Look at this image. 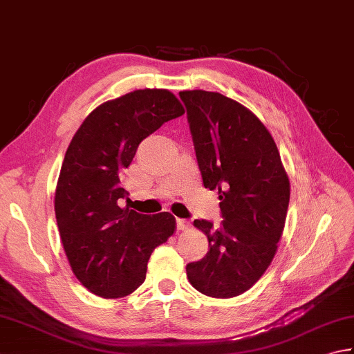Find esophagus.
<instances>
[{
    "label": "esophagus",
    "instance_id": "esophagus-1",
    "mask_svg": "<svg viewBox=\"0 0 354 354\" xmlns=\"http://www.w3.org/2000/svg\"><path fill=\"white\" fill-rule=\"evenodd\" d=\"M176 223H177V231H186V230H189V226H191L188 220H185V218H177Z\"/></svg>",
    "mask_w": 354,
    "mask_h": 354
}]
</instances>
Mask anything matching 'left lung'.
<instances>
[{"instance_id": "8db88e82", "label": "left lung", "mask_w": 354, "mask_h": 354, "mask_svg": "<svg viewBox=\"0 0 354 354\" xmlns=\"http://www.w3.org/2000/svg\"><path fill=\"white\" fill-rule=\"evenodd\" d=\"M203 186L218 191L222 223L194 226L208 237L203 259L186 265L202 295L228 299L250 290L282 237L290 182L268 129L245 106L218 92H180Z\"/></svg>"}]
</instances>
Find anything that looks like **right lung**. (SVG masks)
<instances>
[{
	"label": "right lung",
	"mask_w": 354,
	"mask_h": 354,
	"mask_svg": "<svg viewBox=\"0 0 354 354\" xmlns=\"http://www.w3.org/2000/svg\"><path fill=\"white\" fill-rule=\"evenodd\" d=\"M185 114L166 89H138L100 104L73 136L55 191V217L73 274L94 295L124 297L146 279L148 260L176 230L169 212L122 208V186L138 145Z\"/></svg>",
	"instance_id": "add662e5"
}]
</instances>
